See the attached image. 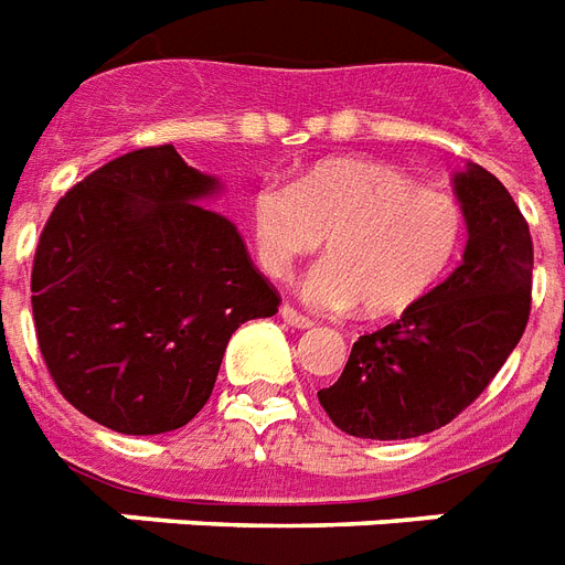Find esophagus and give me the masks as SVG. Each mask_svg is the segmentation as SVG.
I'll use <instances>...</instances> for the list:
<instances>
[{
  "label": "esophagus",
  "instance_id": "esophagus-1",
  "mask_svg": "<svg viewBox=\"0 0 565 565\" xmlns=\"http://www.w3.org/2000/svg\"><path fill=\"white\" fill-rule=\"evenodd\" d=\"M279 315H282V320H286L288 327H295V329H311L315 327V320L309 318V315H303V311H297L295 306H282L279 309Z\"/></svg>",
  "mask_w": 565,
  "mask_h": 565
}]
</instances>
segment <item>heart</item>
<instances>
[{
  "mask_svg": "<svg viewBox=\"0 0 565 565\" xmlns=\"http://www.w3.org/2000/svg\"><path fill=\"white\" fill-rule=\"evenodd\" d=\"M254 233L268 274L286 277L327 238L303 297L318 309L394 318L435 291L461 256L467 212L449 192L423 189L373 160H327L295 183H265Z\"/></svg>",
  "mask_w": 565,
  "mask_h": 565,
  "instance_id": "1",
  "label": "heart"
}]
</instances>
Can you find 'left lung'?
Instances as JSON below:
<instances>
[{
    "label": "left lung",
    "mask_w": 565,
    "mask_h": 565,
    "mask_svg": "<svg viewBox=\"0 0 565 565\" xmlns=\"http://www.w3.org/2000/svg\"><path fill=\"white\" fill-rule=\"evenodd\" d=\"M455 192L469 233L461 265L403 318L361 335L335 385L318 391L347 435L408 440L452 423L525 332L534 270L525 215L476 162L455 174Z\"/></svg>",
    "instance_id": "obj_1"
}]
</instances>
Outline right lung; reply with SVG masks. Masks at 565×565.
I'll return each instance as SVG.
<instances>
[{
    "label": "right lung",
    "instance_id": "obj_1",
    "mask_svg": "<svg viewBox=\"0 0 565 565\" xmlns=\"http://www.w3.org/2000/svg\"><path fill=\"white\" fill-rule=\"evenodd\" d=\"M218 180L151 146L104 162L40 233L31 311L70 405L121 435L186 426L210 399L230 335L279 295L236 224L204 210Z\"/></svg>",
    "mask_w": 565,
    "mask_h": 565
}]
</instances>
